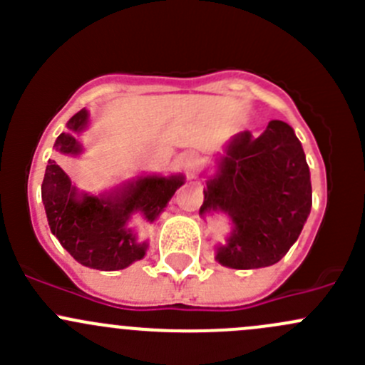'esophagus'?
I'll list each match as a JSON object with an SVG mask.
<instances>
[{"label": "esophagus", "mask_w": 365, "mask_h": 365, "mask_svg": "<svg viewBox=\"0 0 365 365\" xmlns=\"http://www.w3.org/2000/svg\"><path fill=\"white\" fill-rule=\"evenodd\" d=\"M182 162H183V165H185L187 169H194V168H196V164H197L196 153H187V155H183Z\"/></svg>", "instance_id": "1"}]
</instances>
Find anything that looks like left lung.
<instances>
[{
	"mask_svg": "<svg viewBox=\"0 0 365 365\" xmlns=\"http://www.w3.org/2000/svg\"><path fill=\"white\" fill-rule=\"evenodd\" d=\"M200 213H227L235 224L217 249L224 267L251 270L277 263L297 242L312 205L309 165L288 123L272 120L259 138L235 135L208 180Z\"/></svg>",
	"mask_w": 365,
	"mask_h": 365,
	"instance_id": "left-lung-1",
	"label": "left lung"
}]
</instances>
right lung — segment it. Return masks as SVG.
<instances>
[{"label": "right lung", "mask_w": 365, "mask_h": 365, "mask_svg": "<svg viewBox=\"0 0 365 365\" xmlns=\"http://www.w3.org/2000/svg\"><path fill=\"white\" fill-rule=\"evenodd\" d=\"M86 123V109L73 114L67 123L68 130L54 143L56 152L79 153L76 134ZM182 185V175L146 176L128 183L116 196H79L58 160L49 159L42 182V201L51 233L77 263L97 270H121L146 252V244H139L125 227L130 213L141 212L148 222H153Z\"/></svg>", "instance_id": "right-lung-1"}]
</instances>
